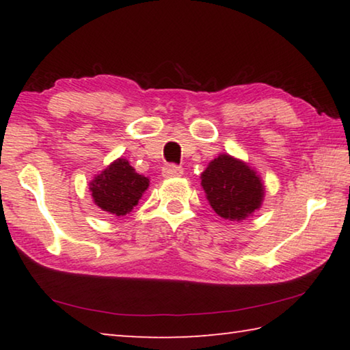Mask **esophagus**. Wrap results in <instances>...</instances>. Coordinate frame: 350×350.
<instances>
[{
  "label": "esophagus",
  "instance_id": "34e87169",
  "mask_svg": "<svg viewBox=\"0 0 350 350\" xmlns=\"http://www.w3.org/2000/svg\"><path fill=\"white\" fill-rule=\"evenodd\" d=\"M182 173H183L182 167H177V165H174V163L165 165L162 170L163 177H179V176H182Z\"/></svg>",
  "mask_w": 350,
  "mask_h": 350
}]
</instances>
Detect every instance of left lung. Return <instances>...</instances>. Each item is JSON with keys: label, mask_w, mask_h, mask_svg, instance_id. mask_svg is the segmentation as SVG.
<instances>
[{"label": "left lung", "mask_w": 350, "mask_h": 350, "mask_svg": "<svg viewBox=\"0 0 350 350\" xmlns=\"http://www.w3.org/2000/svg\"><path fill=\"white\" fill-rule=\"evenodd\" d=\"M202 185L211 208L228 221H244L260 208L264 185L256 171L228 154L208 163L202 174Z\"/></svg>", "instance_id": "8db88e82"}]
</instances>
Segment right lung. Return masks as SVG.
Returning <instances> with one entry per match:
<instances>
[{
    "instance_id": "1",
    "label": "right lung",
    "mask_w": 350,
    "mask_h": 350,
    "mask_svg": "<svg viewBox=\"0 0 350 350\" xmlns=\"http://www.w3.org/2000/svg\"><path fill=\"white\" fill-rule=\"evenodd\" d=\"M150 179L139 174L126 159H117L90 183L94 202L112 216H125L139 204Z\"/></svg>"
}]
</instances>
